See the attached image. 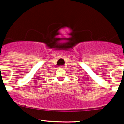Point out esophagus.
<instances>
[{
  "label": "esophagus",
  "mask_w": 124,
  "mask_h": 124,
  "mask_svg": "<svg viewBox=\"0 0 124 124\" xmlns=\"http://www.w3.org/2000/svg\"><path fill=\"white\" fill-rule=\"evenodd\" d=\"M59 68L60 69H63V66H60Z\"/></svg>",
  "instance_id": "esophagus-1"
}]
</instances>
